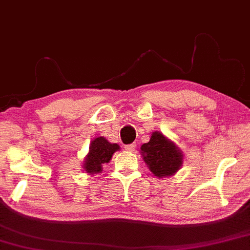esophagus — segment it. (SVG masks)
I'll return each mask as SVG.
<instances>
[{
  "label": "esophagus",
  "instance_id": "esophagus-1",
  "mask_svg": "<svg viewBox=\"0 0 250 250\" xmlns=\"http://www.w3.org/2000/svg\"><path fill=\"white\" fill-rule=\"evenodd\" d=\"M135 147H136V144H129V145H126L124 148H125V150H127V151H134Z\"/></svg>",
  "mask_w": 250,
  "mask_h": 250
}]
</instances>
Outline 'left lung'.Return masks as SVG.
Masks as SVG:
<instances>
[{
    "label": "left lung",
    "instance_id": "obj_1",
    "mask_svg": "<svg viewBox=\"0 0 250 250\" xmlns=\"http://www.w3.org/2000/svg\"><path fill=\"white\" fill-rule=\"evenodd\" d=\"M141 149L149 170L158 178L172 176L182 165L181 151L158 132L152 133L150 141L143 144Z\"/></svg>",
    "mask_w": 250,
    "mask_h": 250
}]
</instances>
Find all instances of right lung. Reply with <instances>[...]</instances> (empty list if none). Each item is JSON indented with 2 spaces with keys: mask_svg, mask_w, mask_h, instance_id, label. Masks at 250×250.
Returning <instances> with one entry per match:
<instances>
[{
  "mask_svg": "<svg viewBox=\"0 0 250 250\" xmlns=\"http://www.w3.org/2000/svg\"><path fill=\"white\" fill-rule=\"evenodd\" d=\"M120 149L117 144L108 143L104 137L95 138L91 143L90 151L85 157L84 170L87 173H100L104 164L111 160L114 152Z\"/></svg>",
  "mask_w": 250,
  "mask_h": 250,
  "instance_id": "obj_1",
  "label": "right lung"
}]
</instances>
